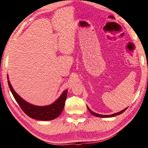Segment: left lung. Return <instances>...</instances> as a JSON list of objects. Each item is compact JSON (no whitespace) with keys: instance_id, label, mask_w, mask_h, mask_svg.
<instances>
[{"instance_id":"obj_1","label":"left lung","mask_w":148,"mask_h":148,"mask_svg":"<svg viewBox=\"0 0 148 148\" xmlns=\"http://www.w3.org/2000/svg\"><path fill=\"white\" fill-rule=\"evenodd\" d=\"M87 109L88 110V111H89L91 114H92V115H94V116H96V117H100V118H109V117H112V116H116V115H119V114H122V113H123V112H124L126 109H127V108H125V109H124L123 110H122V111H120V112H116V113H114V114H110V115H103V114H98V113H96V112H93V111H91V110L88 108V106H87Z\"/></svg>"}]
</instances>
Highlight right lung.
I'll list each match as a JSON object with an SVG mask.
<instances>
[{
	"instance_id": "obj_1",
	"label": "right lung",
	"mask_w": 148,
	"mask_h": 148,
	"mask_svg": "<svg viewBox=\"0 0 148 148\" xmlns=\"http://www.w3.org/2000/svg\"><path fill=\"white\" fill-rule=\"evenodd\" d=\"M7 77L8 79V83L9 87L13 97L15 99L17 103L19 105L23 111L29 117L36 120L48 121L58 118L62 112L64 106H65L67 92H68L67 90H64L59 98L52 104L46 106H37L23 100L13 88L10 82L8 76H7Z\"/></svg>"
}]
</instances>
